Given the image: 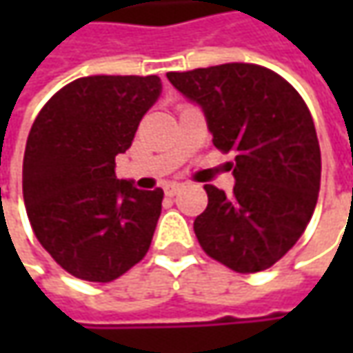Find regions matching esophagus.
Returning a JSON list of instances; mask_svg holds the SVG:
<instances>
[{
	"instance_id": "1",
	"label": "esophagus",
	"mask_w": 353,
	"mask_h": 353,
	"mask_svg": "<svg viewBox=\"0 0 353 353\" xmlns=\"http://www.w3.org/2000/svg\"><path fill=\"white\" fill-rule=\"evenodd\" d=\"M181 190H183V184L179 183H170L165 186V194H167V196H176Z\"/></svg>"
}]
</instances>
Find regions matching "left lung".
Instances as JSON below:
<instances>
[{"mask_svg": "<svg viewBox=\"0 0 353 353\" xmlns=\"http://www.w3.org/2000/svg\"><path fill=\"white\" fill-rule=\"evenodd\" d=\"M167 78L204 110L214 145L236 153L232 196L204 184L200 248L237 273L269 269L303 236L319 200L320 145L305 100L283 76L248 62Z\"/></svg>", "mask_w": 353, "mask_h": 353, "instance_id": "obj_1", "label": "left lung"}]
</instances>
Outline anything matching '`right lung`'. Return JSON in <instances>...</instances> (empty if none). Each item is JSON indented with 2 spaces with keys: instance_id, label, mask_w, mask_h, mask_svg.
Instances as JSON below:
<instances>
[{
  "instance_id": "1",
  "label": "right lung",
  "mask_w": 353,
  "mask_h": 353,
  "mask_svg": "<svg viewBox=\"0 0 353 353\" xmlns=\"http://www.w3.org/2000/svg\"><path fill=\"white\" fill-rule=\"evenodd\" d=\"M161 94L159 76H84L34 119L23 157V200L34 236L70 275L110 283L149 251L163 190L116 176L141 117Z\"/></svg>"
}]
</instances>
